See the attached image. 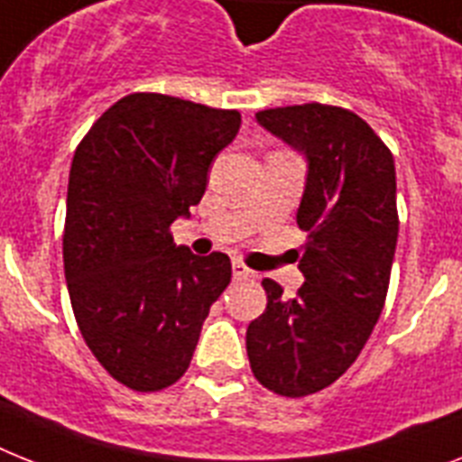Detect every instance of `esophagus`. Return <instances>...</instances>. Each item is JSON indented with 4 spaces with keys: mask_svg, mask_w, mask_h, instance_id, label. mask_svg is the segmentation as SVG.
Listing matches in <instances>:
<instances>
[{
    "mask_svg": "<svg viewBox=\"0 0 462 462\" xmlns=\"http://www.w3.org/2000/svg\"><path fill=\"white\" fill-rule=\"evenodd\" d=\"M234 276L236 278H254L253 269H247L243 262H234Z\"/></svg>",
    "mask_w": 462,
    "mask_h": 462,
    "instance_id": "1",
    "label": "esophagus"
}]
</instances>
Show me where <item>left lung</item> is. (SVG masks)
<instances>
[{"mask_svg": "<svg viewBox=\"0 0 462 462\" xmlns=\"http://www.w3.org/2000/svg\"><path fill=\"white\" fill-rule=\"evenodd\" d=\"M266 132L307 158L297 226L307 231L297 297L264 278V314L247 326L254 377L281 396L333 384L383 314L399 217L390 148L352 110L323 103L259 110Z\"/></svg>", "mask_w": 462, "mask_h": 462, "instance_id": "1", "label": "left lung"}]
</instances>
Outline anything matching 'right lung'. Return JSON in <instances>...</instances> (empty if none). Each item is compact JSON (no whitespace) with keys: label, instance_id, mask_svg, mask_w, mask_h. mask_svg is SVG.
<instances>
[{"label":"right lung","instance_id":"right-lung-1","mask_svg":"<svg viewBox=\"0 0 462 462\" xmlns=\"http://www.w3.org/2000/svg\"><path fill=\"white\" fill-rule=\"evenodd\" d=\"M238 110L165 94H129L75 151L63 264L70 304L98 364L136 392L184 375L209 307L231 281L224 253L198 257L170 226L189 217Z\"/></svg>","mask_w":462,"mask_h":462}]
</instances>
